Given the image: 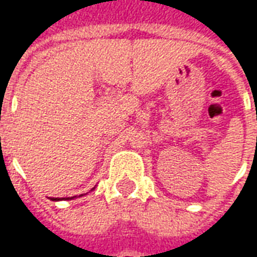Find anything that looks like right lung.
<instances>
[{
  "instance_id": "add662e5",
  "label": "right lung",
  "mask_w": 257,
  "mask_h": 257,
  "mask_svg": "<svg viewBox=\"0 0 257 257\" xmlns=\"http://www.w3.org/2000/svg\"><path fill=\"white\" fill-rule=\"evenodd\" d=\"M74 196H72V198H70V199H73ZM51 201H59V199H58V198H51Z\"/></svg>"
}]
</instances>
